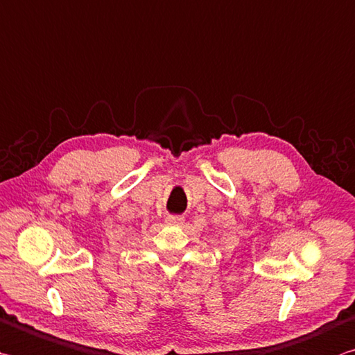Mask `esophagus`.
I'll list each match as a JSON object with an SVG mask.
<instances>
[{
	"instance_id": "esophagus-1",
	"label": "esophagus",
	"mask_w": 355,
	"mask_h": 355,
	"mask_svg": "<svg viewBox=\"0 0 355 355\" xmlns=\"http://www.w3.org/2000/svg\"><path fill=\"white\" fill-rule=\"evenodd\" d=\"M184 222L183 216H167L166 217V223L169 225H182Z\"/></svg>"
}]
</instances>
